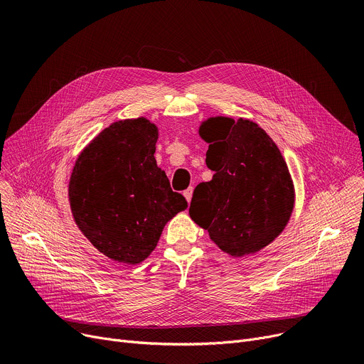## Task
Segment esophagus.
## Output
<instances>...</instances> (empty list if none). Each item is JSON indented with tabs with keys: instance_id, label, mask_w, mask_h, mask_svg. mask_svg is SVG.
<instances>
[{
	"instance_id": "esophagus-1",
	"label": "esophagus",
	"mask_w": 364,
	"mask_h": 364,
	"mask_svg": "<svg viewBox=\"0 0 364 364\" xmlns=\"http://www.w3.org/2000/svg\"><path fill=\"white\" fill-rule=\"evenodd\" d=\"M183 195H184V198L187 199V202L190 203V200H191V195H193V187H188L187 190H184V191H183Z\"/></svg>"
}]
</instances>
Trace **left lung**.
<instances>
[{"mask_svg":"<svg viewBox=\"0 0 364 364\" xmlns=\"http://www.w3.org/2000/svg\"><path fill=\"white\" fill-rule=\"evenodd\" d=\"M199 134L215 173L193 193L190 218L223 252L256 253L282 232L294 208V186L274 140L250 119L212 117Z\"/></svg>","mask_w":364,"mask_h":364,"instance_id":"left-lung-1","label":"left lung"}]
</instances>
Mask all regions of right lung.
<instances>
[{
	"label": "right lung",
	"instance_id": "right-lung-1",
	"mask_svg": "<svg viewBox=\"0 0 364 364\" xmlns=\"http://www.w3.org/2000/svg\"><path fill=\"white\" fill-rule=\"evenodd\" d=\"M158 127L121 119L79 155L70 177L73 216L90 243L112 260L137 264L158 245L165 224L187 208L156 165Z\"/></svg>",
	"mask_w": 364,
	"mask_h": 364
}]
</instances>
